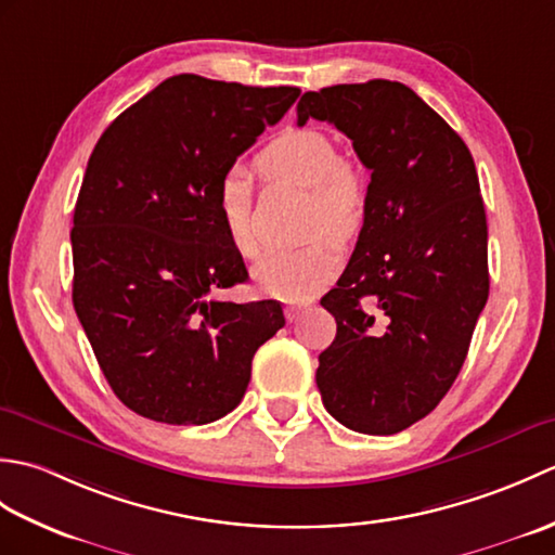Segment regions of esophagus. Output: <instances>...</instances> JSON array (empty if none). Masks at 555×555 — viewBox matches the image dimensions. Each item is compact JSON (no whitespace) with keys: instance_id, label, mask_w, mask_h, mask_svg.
I'll return each mask as SVG.
<instances>
[{"instance_id":"1","label":"esophagus","mask_w":555,"mask_h":555,"mask_svg":"<svg viewBox=\"0 0 555 555\" xmlns=\"http://www.w3.org/2000/svg\"><path fill=\"white\" fill-rule=\"evenodd\" d=\"M305 310H308V305H286V310H284L286 312V320L288 322H296Z\"/></svg>"}]
</instances>
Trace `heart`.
Returning a JSON list of instances; mask_svg holds the SVG:
<instances>
[{"mask_svg": "<svg viewBox=\"0 0 555 555\" xmlns=\"http://www.w3.org/2000/svg\"><path fill=\"white\" fill-rule=\"evenodd\" d=\"M255 167L264 179L288 181L308 191L305 229L310 233L326 225L340 238H352L364 227L370 209L367 179L340 157L338 145L322 131L288 128L259 150ZM253 197L250 171L243 167L221 171L215 185V207L231 245L245 257L257 253ZM327 232L312 234L296 247H271L253 267L255 286L279 300H310L334 279L344 259L335 232Z\"/></svg>", "mask_w": 555, "mask_h": 555, "instance_id": "1", "label": "heart"}]
</instances>
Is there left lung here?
I'll list each match as a JSON object with an SVG mask.
<instances>
[{
    "label": "left lung",
    "instance_id": "1",
    "mask_svg": "<svg viewBox=\"0 0 555 555\" xmlns=\"http://www.w3.org/2000/svg\"><path fill=\"white\" fill-rule=\"evenodd\" d=\"M334 124L370 169V209L336 288V338L317 386L344 427L388 436L453 386L489 298L487 211L475 159L403 82L305 92L298 126Z\"/></svg>",
    "mask_w": 555,
    "mask_h": 555
}]
</instances>
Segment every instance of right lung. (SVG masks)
<instances>
[{
    "mask_svg": "<svg viewBox=\"0 0 555 555\" xmlns=\"http://www.w3.org/2000/svg\"><path fill=\"white\" fill-rule=\"evenodd\" d=\"M300 90L167 78L92 150L70 229L74 308L112 391L138 415L207 424L245 396L276 300L227 302L247 269L215 185Z\"/></svg>",
    "mask_w": 555,
    "mask_h": 555,
    "instance_id": "1",
    "label": "right lung"
}]
</instances>
